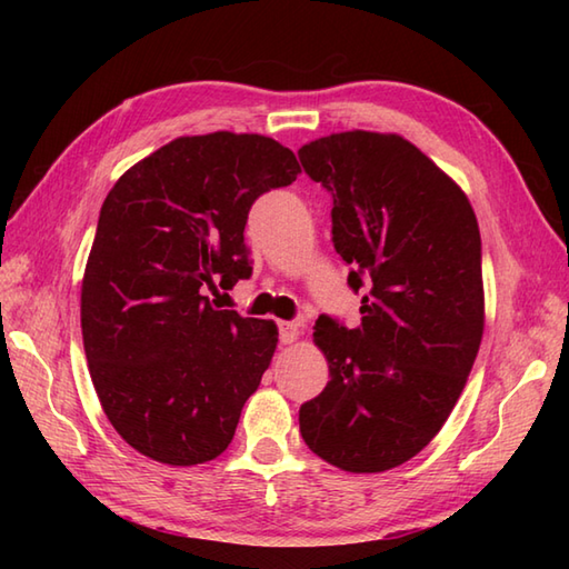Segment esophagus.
<instances>
[{"instance_id":"34e87169","label":"esophagus","mask_w":569,"mask_h":569,"mask_svg":"<svg viewBox=\"0 0 569 569\" xmlns=\"http://www.w3.org/2000/svg\"><path fill=\"white\" fill-rule=\"evenodd\" d=\"M278 335H281L283 345H291L300 337V322H281L278 325Z\"/></svg>"}]
</instances>
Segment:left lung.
Instances as JSON below:
<instances>
[{
	"label": "left lung",
	"instance_id": "obj_1",
	"mask_svg": "<svg viewBox=\"0 0 569 569\" xmlns=\"http://www.w3.org/2000/svg\"><path fill=\"white\" fill-rule=\"evenodd\" d=\"M332 192V241L352 266L361 325L318 318L330 381L300 406V435L325 462L377 475L440 432L485 335L481 239L469 198L401 134L340 131L298 151Z\"/></svg>",
	"mask_w": 569,
	"mask_h": 569
}]
</instances>
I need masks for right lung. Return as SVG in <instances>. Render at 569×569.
Returning a JSON list of instances; mask_svg holds the SVG:
<instances>
[{
  "label": "right lung",
  "mask_w": 569,
  "mask_h": 569,
  "mask_svg": "<svg viewBox=\"0 0 569 569\" xmlns=\"http://www.w3.org/2000/svg\"><path fill=\"white\" fill-rule=\"evenodd\" d=\"M298 173L276 139L212 131L168 141L107 192L80 328L104 416L137 452L192 467L232 442L278 328L214 308L208 291L251 273V202Z\"/></svg>",
  "instance_id": "right-lung-1"
}]
</instances>
